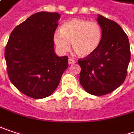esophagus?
Masks as SVG:
<instances>
[{
  "label": "esophagus",
  "mask_w": 134,
  "mask_h": 134,
  "mask_svg": "<svg viewBox=\"0 0 134 134\" xmlns=\"http://www.w3.org/2000/svg\"><path fill=\"white\" fill-rule=\"evenodd\" d=\"M76 61L75 60L72 59V58H69V60H68V63H69V64H75Z\"/></svg>",
  "instance_id": "1"
}]
</instances>
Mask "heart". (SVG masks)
Returning a JSON list of instances; mask_svg holds the SVG:
<instances>
[{
    "instance_id": "1",
    "label": "heart",
    "mask_w": 134,
    "mask_h": 134,
    "mask_svg": "<svg viewBox=\"0 0 134 134\" xmlns=\"http://www.w3.org/2000/svg\"><path fill=\"white\" fill-rule=\"evenodd\" d=\"M102 37V28L96 22L72 19L64 23L60 31L54 34V42L58 51L66 53L73 48L80 57H89L98 48Z\"/></svg>"
}]
</instances>
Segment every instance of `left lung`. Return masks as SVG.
<instances>
[{"mask_svg": "<svg viewBox=\"0 0 134 134\" xmlns=\"http://www.w3.org/2000/svg\"><path fill=\"white\" fill-rule=\"evenodd\" d=\"M97 22L102 32L101 44L93 54L78 60L81 67L80 83L91 95L104 96L125 80L130 60V43L117 23L101 15Z\"/></svg>", "mask_w": 134, "mask_h": 134, "instance_id": "8db88e82", "label": "left lung"}]
</instances>
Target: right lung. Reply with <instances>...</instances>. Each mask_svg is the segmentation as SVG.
Segmentation results:
<instances>
[{
  "mask_svg": "<svg viewBox=\"0 0 134 134\" xmlns=\"http://www.w3.org/2000/svg\"><path fill=\"white\" fill-rule=\"evenodd\" d=\"M60 18L58 13H36L13 30L7 42L4 56L9 78L29 97L51 95L68 67L67 56H58L54 48Z\"/></svg>",
  "mask_w": 134,
  "mask_h": 134,
  "instance_id": "add662e5",
  "label": "right lung"
}]
</instances>
